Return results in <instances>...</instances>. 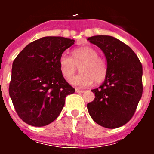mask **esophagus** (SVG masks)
<instances>
[{"instance_id":"34e87169","label":"esophagus","mask_w":154,"mask_h":154,"mask_svg":"<svg viewBox=\"0 0 154 154\" xmlns=\"http://www.w3.org/2000/svg\"><path fill=\"white\" fill-rule=\"evenodd\" d=\"M75 92H80V93H83L85 92V90H82V89H75Z\"/></svg>"}]
</instances>
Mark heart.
Wrapping results in <instances>:
<instances>
[{"label": "heart", "instance_id": "1", "mask_svg": "<svg viewBox=\"0 0 154 154\" xmlns=\"http://www.w3.org/2000/svg\"><path fill=\"white\" fill-rule=\"evenodd\" d=\"M79 66L81 73L70 80L71 83L76 86H89L93 81L99 83L107 75L108 67L106 60L98 55L96 49L89 46L74 49L72 57L63 53L59 58V69L65 79H70Z\"/></svg>", "mask_w": 154, "mask_h": 154}]
</instances>
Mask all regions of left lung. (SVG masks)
<instances>
[{
	"label": "left lung",
	"instance_id": "obj_1",
	"mask_svg": "<svg viewBox=\"0 0 154 154\" xmlns=\"http://www.w3.org/2000/svg\"><path fill=\"white\" fill-rule=\"evenodd\" d=\"M88 41L104 52L107 75L95 99L87 104L96 123L108 129L120 127L131 119L143 94V67L135 52L127 45L108 35L90 37Z\"/></svg>",
	"mask_w": 154,
	"mask_h": 154
}]
</instances>
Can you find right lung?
<instances>
[{
	"instance_id": "right-lung-1",
	"label": "right lung",
	"mask_w": 154,
	"mask_h": 154,
	"mask_svg": "<svg viewBox=\"0 0 154 154\" xmlns=\"http://www.w3.org/2000/svg\"><path fill=\"white\" fill-rule=\"evenodd\" d=\"M75 40L44 37L28 44L12 65L9 95L18 116L33 126L52 123L75 89L65 81L59 58Z\"/></svg>"
}]
</instances>
